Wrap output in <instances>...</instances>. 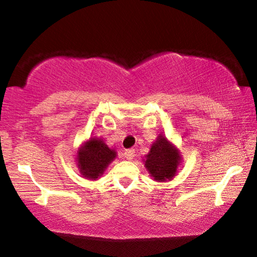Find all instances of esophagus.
I'll use <instances>...</instances> for the list:
<instances>
[{"label": "esophagus", "mask_w": 257, "mask_h": 257, "mask_svg": "<svg viewBox=\"0 0 257 257\" xmlns=\"http://www.w3.org/2000/svg\"><path fill=\"white\" fill-rule=\"evenodd\" d=\"M123 156L127 160H133L135 158V151L134 150H125Z\"/></svg>", "instance_id": "34e87169"}]
</instances>
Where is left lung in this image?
Returning a JSON list of instances; mask_svg holds the SVG:
<instances>
[{"label": "left lung", "instance_id": "obj_1", "mask_svg": "<svg viewBox=\"0 0 257 257\" xmlns=\"http://www.w3.org/2000/svg\"><path fill=\"white\" fill-rule=\"evenodd\" d=\"M180 151L164 136L159 135L152 144L144 161L146 170L155 181H170L175 178L178 167L181 163Z\"/></svg>", "mask_w": 257, "mask_h": 257}]
</instances>
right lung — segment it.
Here are the masks:
<instances>
[{
	"label": "right lung",
	"mask_w": 257,
	"mask_h": 257,
	"mask_svg": "<svg viewBox=\"0 0 257 257\" xmlns=\"http://www.w3.org/2000/svg\"><path fill=\"white\" fill-rule=\"evenodd\" d=\"M115 158V150L108 147L102 137H90L78 149L76 162L82 177L96 180Z\"/></svg>",
	"instance_id": "right-lung-1"
}]
</instances>
